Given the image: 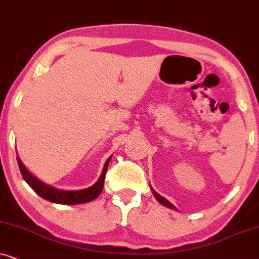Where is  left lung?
Instances as JSON below:
<instances>
[{
	"label": "left lung",
	"instance_id": "left-lung-1",
	"mask_svg": "<svg viewBox=\"0 0 259 259\" xmlns=\"http://www.w3.org/2000/svg\"><path fill=\"white\" fill-rule=\"evenodd\" d=\"M151 191H153V194H154V196L155 198H156V200L158 202H160L161 205H163V206H165V207H169V208H173V209H177L174 207V205L173 204H170L169 201H168L167 199H164L163 196H161L160 194H158V193H156L154 191V189H151Z\"/></svg>",
	"mask_w": 259,
	"mask_h": 259
}]
</instances>
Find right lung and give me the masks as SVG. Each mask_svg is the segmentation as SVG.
Returning <instances> with one entry per match:
<instances>
[{"label": "right lung", "mask_w": 259, "mask_h": 259, "mask_svg": "<svg viewBox=\"0 0 259 259\" xmlns=\"http://www.w3.org/2000/svg\"><path fill=\"white\" fill-rule=\"evenodd\" d=\"M112 156H110L106 160L104 168H103L102 175L99 177L98 181L95 185H92L91 187L80 189V191H63V189H58L54 187H51L46 184H44L42 181L37 180V179L29 173L26 169V167L20 160V157L17 156V163H19L20 170L25 181L28 184L30 187L33 188V191L37 193L41 198L46 199L51 202H55V204H61V205H75V204H84V202H89L95 200L97 196L101 194L104 187V179L106 170H108L109 162L111 160Z\"/></svg>", "instance_id": "right-lung-1"}]
</instances>
